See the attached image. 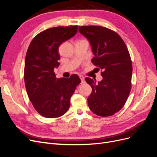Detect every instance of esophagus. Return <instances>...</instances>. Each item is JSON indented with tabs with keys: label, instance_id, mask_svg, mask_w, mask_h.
I'll list each match as a JSON object with an SVG mask.
<instances>
[{
	"label": "esophagus",
	"instance_id": "1",
	"mask_svg": "<svg viewBox=\"0 0 157 157\" xmlns=\"http://www.w3.org/2000/svg\"><path fill=\"white\" fill-rule=\"evenodd\" d=\"M79 77H80V80H81V81L83 82H84V77H83V76H82V75H80L79 76Z\"/></svg>",
	"mask_w": 157,
	"mask_h": 157
}]
</instances>
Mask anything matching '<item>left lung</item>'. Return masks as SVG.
Wrapping results in <instances>:
<instances>
[{"instance_id": "8db88e82", "label": "left lung", "mask_w": 157, "mask_h": 157, "mask_svg": "<svg viewBox=\"0 0 157 157\" xmlns=\"http://www.w3.org/2000/svg\"><path fill=\"white\" fill-rule=\"evenodd\" d=\"M78 31L91 45L94 55L92 62L102 70L100 82L85 78L92 89L88 98L89 108L99 116L113 115L124 105L130 92L132 64L129 52L120 35L108 28L80 26Z\"/></svg>"}]
</instances>
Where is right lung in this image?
I'll list each match as a JSON object with an SVG mask.
<instances>
[{
	"instance_id": "add662e5",
	"label": "right lung",
	"mask_w": 157,
	"mask_h": 157,
	"mask_svg": "<svg viewBox=\"0 0 157 157\" xmlns=\"http://www.w3.org/2000/svg\"><path fill=\"white\" fill-rule=\"evenodd\" d=\"M78 26L56 27L39 33L32 40L25 60L24 81L28 96L40 115L56 118L63 115L70 106V99L81 80L73 74L69 78H57L58 49L62 42L74 36Z\"/></svg>"
}]
</instances>
